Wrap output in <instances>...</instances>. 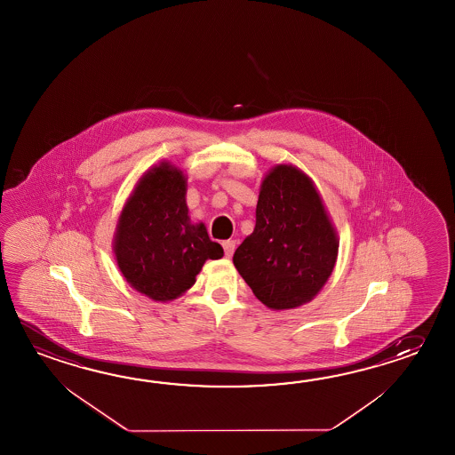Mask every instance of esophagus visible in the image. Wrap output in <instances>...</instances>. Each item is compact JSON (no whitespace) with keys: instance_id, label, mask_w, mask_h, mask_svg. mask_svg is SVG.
Segmentation results:
<instances>
[{"instance_id":"obj_1","label":"esophagus","mask_w":455,"mask_h":455,"mask_svg":"<svg viewBox=\"0 0 455 455\" xmlns=\"http://www.w3.org/2000/svg\"><path fill=\"white\" fill-rule=\"evenodd\" d=\"M235 248H236V242H235V240L223 242V250H225V256H227V258H232Z\"/></svg>"}]
</instances>
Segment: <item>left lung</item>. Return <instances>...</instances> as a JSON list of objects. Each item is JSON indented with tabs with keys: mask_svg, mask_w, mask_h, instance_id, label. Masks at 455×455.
I'll return each instance as SVG.
<instances>
[{
	"mask_svg": "<svg viewBox=\"0 0 455 455\" xmlns=\"http://www.w3.org/2000/svg\"><path fill=\"white\" fill-rule=\"evenodd\" d=\"M339 238L311 178L293 165L272 168L260 185L256 227L233 264L270 309L301 307L334 270Z\"/></svg>",
	"mask_w": 455,
	"mask_h": 455,
	"instance_id": "obj_1",
	"label": "left lung"
}]
</instances>
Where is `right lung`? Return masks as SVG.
<instances>
[{"label":"right lung","instance_id":"add662e5","mask_svg":"<svg viewBox=\"0 0 455 455\" xmlns=\"http://www.w3.org/2000/svg\"><path fill=\"white\" fill-rule=\"evenodd\" d=\"M115 258L131 287L156 301H170L195 285L207 259H220L204 223H191L186 178L162 162L146 172L121 211Z\"/></svg>","mask_w":455,"mask_h":455}]
</instances>
